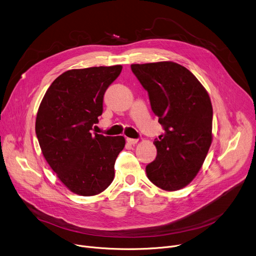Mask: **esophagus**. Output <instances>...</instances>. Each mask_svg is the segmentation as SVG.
I'll return each mask as SVG.
<instances>
[{"instance_id":"esophagus-1","label":"esophagus","mask_w":256,"mask_h":256,"mask_svg":"<svg viewBox=\"0 0 256 256\" xmlns=\"http://www.w3.org/2000/svg\"><path fill=\"white\" fill-rule=\"evenodd\" d=\"M126 142L130 144V145H136L138 143V140L136 138H126Z\"/></svg>"}]
</instances>
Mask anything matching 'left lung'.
I'll return each mask as SVG.
<instances>
[{"mask_svg":"<svg viewBox=\"0 0 256 256\" xmlns=\"http://www.w3.org/2000/svg\"><path fill=\"white\" fill-rule=\"evenodd\" d=\"M130 67L164 128L154 142L157 156L146 166L147 176L162 190L182 189L199 172L212 142L210 98L197 78L176 62Z\"/></svg>","mask_w":256,"mask_h":256,"instance_id":"8db88e82","label":"left lung"}]
</instances>
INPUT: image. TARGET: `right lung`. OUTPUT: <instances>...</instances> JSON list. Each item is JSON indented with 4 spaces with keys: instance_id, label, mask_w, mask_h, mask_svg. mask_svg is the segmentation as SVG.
Returning <instances> with one entry per match:
<instances>
[{
    "instance_id": "add662e5",
    "label": "right lung",
    "mask_w": 256,
    "mask_h": 256,
    "mask_svg": "<svg viewBox=\"0 0 256 256\" xmlns=\"http://www.w3.org/2000/svg\"><path fill=\"white\" fill-rule=\"evenodd\" d=\"M122 65L70 69L49 86L40 104L36 134L42 153L65 187L94 196L109 187L114 164L124 148L122 136L92 134L103 112L107 88Z\"/></svg>"
}]
</instances>
